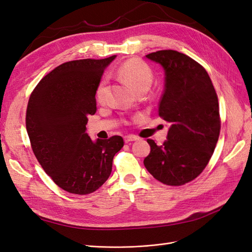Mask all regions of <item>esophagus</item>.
I'll return each mask as SVG.
<instances>
[{
	"instance_id": "esophagus-1",
	"label": "esophagus",
	"mask_w": 252,
	"mask_h": 252,
	"mask_svg": "<svg viewBox=\"0 0 252 252\" xmlns=\"http://www.w3.org/2000/svg\"><path fill=\"white\" fill-rule=\"evenodd\" d=\"M138 140V138L134 135H125L124 136V142L125 143H129V142H133V141H136Z\"/></svg>"
}]
</instances>
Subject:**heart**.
Instances as JSON below:
<instances>
[{
    "mask_svg": "<svg viewBox=\"0 0 252 252\" xmlns=\"http://www.w3.org/2000/svg\"><path fill=\"white\" fill-rule=\"evenodd\" d=\"M117 73L122 80L125 81L136 93L141 90L147 91L151 86L152 80H154V75H152L149 66L138 59H130L125 61L118 68ZM105 90L106 80L103 79L97 84L95 89V98L98 102H101L104 98Z\"/></svg>",
    "mask_w": 252,
    "mask_h": 252,
    "instance_id": "1",
    "label": "heart"
}]
</instances>
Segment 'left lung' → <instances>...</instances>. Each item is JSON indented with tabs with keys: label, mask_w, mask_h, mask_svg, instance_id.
Returning <instances> with one entry per match:
<instances>
[{
	"label": "left lung",
	"mask_w": 252,
	"mask_h": 252,
	"mask_svg": "<svg viewBox=\"0 0 252 252\" xmlns=\"http://www.w3.org/2000/svg\"><path fill=\"white\" fill-rule=\"evenodd\" d=\"M146 58L165 72L158 114L169 129L161 146L147 140L151 150L144 165L163 184L184 185L204 170L215 151L220 129L218 96L207 71L184 53L159 50Z\"/></svg>",
	"instance_id": "8db88e82"
}]
</instances>
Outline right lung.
Masks as SVG:
<instances>
[{"label":"right lung","mask_w":252,"mask_h":252,"mask_svg":"<svg viewBox=\"0 0 252 252\" xmlns=\"http://www.w3.org/2000/svg\"><path fill=\"white\" fill-rule=\"evenodd\" d=\"M117 56L78 60L56 67L29 97L26 129L37 161L56 184L74 194L95 191L107 181L120 135L93 141L88 116L96 111L95 89Z\"/></svg>","instance_id":"obj_1"}]
</instances>
